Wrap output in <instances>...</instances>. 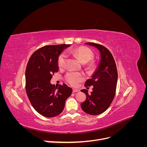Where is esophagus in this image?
Instances as JSON below:
<instances>
[{"instance_id":"obj_1","label":"esophagus","mask_w":147,"mask_h":147,"mask_svg":"<svg viewBox=\"0 0 147 147\" xmlns=\"http://www.w3.org/2000/svg\"><path fill=\"white\" fill-rule=\"evenodd\" d=\"M78 91H79V90H77V89H73V90H72L73 92H77Z\"/></svg>"}]
</instances>
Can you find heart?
<instances>
[{
  "label": "heart",
  "instance_id": "1",
  "mask_svg": "<svg viewBox=\"0 0 147 147\" xmlns=\"http://www.w3.org/2000/svg\"><path fill=\"white\" fill-rule=\"evenodd\" d=\"M69 54L76 56L81 63L85 64L90 62L94 57L92 51L86 47H80L76 48L69 50L67 51ZM66 62V55L64 53H61L57 59V64L59 68H63ZM65 80L72 86H76L78 83L82 82L84 79V76L82 73L69 72L65 75Z\"/></svg>",
  "mask_w": 147,
  "mask_h": 147
}]
</instances>
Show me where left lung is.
Listing matches in <instances>:
<instances>
[{
    "instance_id": "left-lung-1",
    "label": "left lung",
    "mask_w": 147,
    "mask_h": 147,
    "mask_svg": "<svg viewBox=\"0 0 147 147\" xmlns=\"http://www.w3.org/2000/svg\"><path fill=\"white\" fill-rule=\"evenodd\" d=\"M85 43L100 51V59L94 73L84 84L86 87L93 86L92 91L89 94L86 90H81L86 95L81 107L88 114L97 115L104 112L114 99L118 80L117 69L112 53L107 48L98 43Z\"/></svg>"
}]
</instances>
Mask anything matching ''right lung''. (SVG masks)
I'll use <instances>...</instances> for the list:
<instances>
[{"mask_svg":"<svg viewBox=\"0 0 147 147\" xmlns=\"http://www.w3.org/2000/svg\"><path fill=\"white\" fill-rule=\"evenodd\" d=\"M70 45H47L31 55L26 70V90L30 104L45 117H54L63 112L72 90L65 84L58 88L51 84L53 75L59 70L57 59Z\"/></svg>","mask_w":147,"mask_h":147,"instance_id":"add662e5","label":"right lung"}]
</instances>
